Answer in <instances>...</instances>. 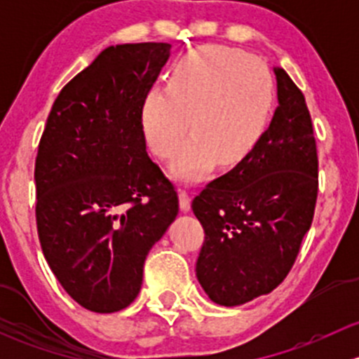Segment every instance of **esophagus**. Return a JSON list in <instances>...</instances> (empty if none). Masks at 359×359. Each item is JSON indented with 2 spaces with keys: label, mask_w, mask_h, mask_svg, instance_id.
I'll return each instance as SVG.
<instances>
[{
  "label": "esophagus",
  "mask_w": 359,
  "mask_h": 359,
  "mask_svg": "<svg viewBox=\"0 0 359 359\" xmlns=\"http://www.w3.org/2000/svg\"><path fill=\"white\" fill-rule=\"evenodd\" d=\"M179 203L182 212H189L191 210V193L187 189H179Z\"/></svg>",
  "instance_id": "obj_1"
}]
</instances>
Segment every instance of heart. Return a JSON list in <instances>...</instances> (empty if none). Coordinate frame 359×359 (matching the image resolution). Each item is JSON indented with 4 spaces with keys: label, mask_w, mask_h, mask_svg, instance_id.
<instances>
[{
    "label": "heart",
    "mask_w": 359,
    "mask_h": 359,
    "mask_svg": "<svg viewBox=\"0 0 359 359\" xmlns=\"http://www.w3.org/2000/svg\"><path fill=\"white\" fill-rule=\"evenodd\" d=\"M276 109V88L266 67L240 52L205 48L182 57L168 88L154 85L140 107L147 146L168 159L191 125L194 133L170 163L180 180L205 179L217 158L231 165L262 140Z\"/></svg>",
    "instance_id": "1"
}]
</instances>
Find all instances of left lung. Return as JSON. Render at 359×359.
Listing matches in <instances>:
<instances>
[{
    "label": "left lung",
    "mask_w": 359,
    "mask_h": 359,
    "mask_svg": "<svg viewBox=\"0 0 359 359\" xmlns=\"http://www.w3.org/2000/svg\"><path fill=\"white\" fill-rule=\"evenodd\" d=\"M278 102L269 130L231 172L193 200L205 229L196 276L220 306L271 293L290 273L313 222L318 153L302 92L274 67Z\"/></svg>",
    "instance_id": "obj_1"
}]
</instances>
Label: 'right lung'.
<instances>
[{
    "label": "right lung",
    "mask_w": 359,
    "mask_h": 359,
    "mask_svg": "<svg viewBox=\"0 0 359 359\" xmlns=\"http://www.w3.org/2000/svg\"><path fill=\"white\" fill-rule=\"evenodd\" d=\"M168 43L109 46L60 90L34 166L43 255L79 306L116 313L135 300L144 262L179 213L173 184L147 156L144 95Z\"/></svg>",
    "instance_id": "1"
}]
</instances>
